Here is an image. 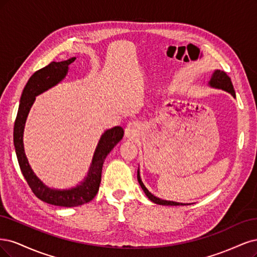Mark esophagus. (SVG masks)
<instances>
[{
    "mask_svg": "<svg viewBox=\"0 0 257 257\" xmlns=\"http://www.w3.org/2000/svg\"><path fill=\"white\" fill-rule=\"evenodd\" d=\"M140 128H141V126H140V122L138 120L130 121L125 129V136L128 139H135V138L139 137Z\"/></svg>",
    "mask_w": 257,
    "mask_h": 257,
    "instance_id": "1",
    "label": "esophagus"
}]
</instances>
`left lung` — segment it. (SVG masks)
Instances as JSON below:
<instances>
[{"label": "left lung", "instance_id": "8db88e82", "mask_svg": "<svg viewBox=\"0 0 257 257\" xmlns=\"http://www.w3.org/2000/svg\"><path fill=\"white\" fill-rule=\"evenodd\" d=\"M209 84L212 87H217V88H222L226 90V92L230 93L234 97H236L235 94V89L233 86V83H231V80L230 78L227 76V73L225 71H221V70H216L213 72L211 80L209 82ZM138 180L140 183V186L142 187L143 191L145 192L146 196L150 198V200L156 204H159V205H170V206H178V205H187V204H183V203H176V202H170V201H164L161 200V198L156 197L155 195H153L148 190L146 189V187L144 186V184L142 183V180L140 178V174L138 172Z\"/></svg>", "mask_w": 257, "mask_h": 257}]
</instances>
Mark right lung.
Returning <instances> with one entry per match:
<instances>
[{
	"instance_id": "add662e5",
	"label": "right lung",
	"mask_w": 257,
	"mask_h": 257,
	"mask_svg": "<svg viewBox=\"0 0 257 257\" xmlns=\"http://www.w3.org/2000/svg\"><path fill=\"white\" fill-rule=\"evenodd\" d=\"M74 60H76V57L63 62H51L46 67L32 74L22 92L17 117H16L14 126V144L16 155H17L20 170L33 193L39 200L48 204L63 207H76L93 200L101 183V172L105 157L123 137V129L119 126L104 132L96 148L88 175L83 183L77 188L64 190V191L51 190L41 183L34 172L32 171L23 148V129L29 111L37 95L54 86L64 79L66 73H67L68 66Z\"/></svg>"
}]
</instances>
